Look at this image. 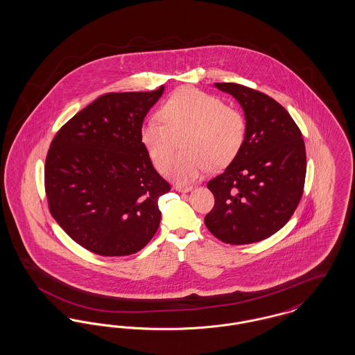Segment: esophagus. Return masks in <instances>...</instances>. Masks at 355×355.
Listing matches in <instances>:
<instances>
[{"label":"esophagus","mask_w":355,"mask_h":355,"mask_svg":"<svg viewBox=\"0 0 355 355\" xmlns=\"http://www.w3.org/2000/svg\"><path fill=\"white\" fill-rule=\"evenodd\" d=\"M174 189L177 190V191H181V193H187V191H190L191 189H193V186L190 185H175L174 186Z\"/></svg>","instance_id":"34e87169"}]
</instances>
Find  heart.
I'll use <instances>...</instances> for the list:
<instances>
[{
  "label": "heart",
  "instance_id": "obj_1",
  "mask_svg": "<svg viewBox=\"0 0 355 355\" xmlns=\"http://www.w3.org/2000/svg\"><path fill=\"white\" fill-rule=\"evenodd\" d=\"M159 119H146L141 126V142L155 169L177 182H191L211 168L232 162L241 150L246 122L243 114L225 105L220 97L198 89H182L159 109ZM182 135L187 150L171 160ZM172 162L171 164L169 161ZM168 164L171 165L169 166Z\"/></svg>",
  "mask_w": 355,
  "mask_h": 355
}]
</instances>
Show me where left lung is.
Listing matches in <instances>:
<instances>
[{
	"label": "left lung",
	"instance_id": "left-lung-1",
	"mask_svg": "<svg viewBox=\"0 0 355 355\" xmlns=\"http://www.w3.org/2000/svg\"><path fill=\"white\" fill-rule=\"evenodd\" d=\"M214 86L241 103L246 133L236 158L207 182L216 201L205 225L225 243H254L282 229L301 201L304 138L286 109L268 94L232 83Z\"/></svg>",
	"mask_w": 355,
	"mask_h": 355
}]
</instances>
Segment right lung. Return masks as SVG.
<instances>
[{"label":"right lung","instance_id":"right-lung-1","mask_svg":"<svg viewBox=\"0 0 355 355\" xmlns=\"http://www.w3.org/2000/svg\"><path fill=\"white\" fill-rule=\"evenodd\" d=\"M164 90L103 94L51 141L45 161L51 214L92 253H137L159 226L158 198L170 185L153 168L141 126Z\"/></svg>","mask_w":355,"mask_h":355}]
</instances>
